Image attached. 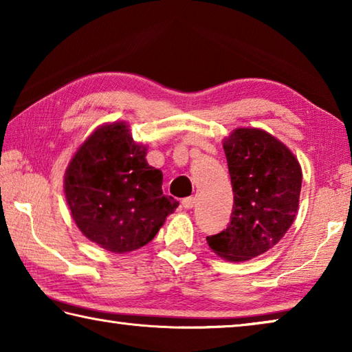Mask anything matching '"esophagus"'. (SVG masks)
<instances>
[{
    "label": "esophagus",
    "mask_w": 352,
    "mask_h": 352,
    "mask_svg": "<svg viewBox=\"0 0 352 352\" xmlns=\"http://www.w3.org/2000/svg\"><path fill=\"white\" fill-rule=\"evenodd\" d=\"M182 205H183L184 210H190V208H194V205H195V199H194V197L183 199V200H182Z\"/></svg>",
    "instance_id": "obj_1"
}]
</instances>
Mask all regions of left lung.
I'll return each mask as SVG.
<instances>
[{
  "label": "left lung",
  "instance_id": "8db88e82",
  "mask_svg": "<svg viewBox=\"0 0 352 352\" xmlns=\"http://www.w3.org/2000/svg\"><path fill=\"white\" fill-rule=\"evenodd\" d=\"M234 192L226 230L208 236L214 253L228 261L256 258L281 241L295 220L301 192L298 160L275 136L237 129L223 141Z\"/></svg>",
  "mask_w": 352,
  "mask_h": 352
}]
</instances>
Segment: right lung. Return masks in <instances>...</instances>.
Masks as SVG:
<instances>
[{"label": "right lung", "mask_w": 352, "mask_h": 352, "mask_svg": "<svg viewBox=\"0 0 352 352\" xmlns=\"http://www.w3.org/2000/svg\"><path fill=\"white\" fill-rule=\"evenodd\" d=\"M124 122L98 129L65 174V195L83 236L113 253L144 247L178 201L163 195V174L146 162Z\"/></svg>", "instance_id": "1"}]
</instances>
